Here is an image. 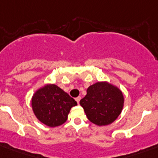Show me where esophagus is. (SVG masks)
<instances>
[{
	"label": "esophagus",
	"instance_id": "esophagus-1",
	"mask_svg": "<svg viewBox=\"0 0 158 158\" xmlns=\"http://www.w3.org/2000/svg\"><path fill=\"white\" fill-rule=\"evenodd\" d=\"M80 99H81V98H80V97H78V98H75V101L77 102V103H78V104L79 103V101H80Z\"/></svg>",
	"mask_w": 158,
	"mask_h": 158
}]
</instances>
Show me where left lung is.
I'll list each match as a JSON object with an SVG mask.
<instances>
[{
	"instance_id": "1",
	"label": "left lung",
	"mask_w": 158,
	"mask_h": 158,
	"mask_svg": "<svg viewBox=\"0 0 158 158\" xmlns=\"http://www.w3.org/2000/svg\"><path fill=\"white\" fill-rule=\"evenodd\" d=\"M87 117L95 125H110L120 115L124 96L117 87L107 82H98L89 86L86 96L80 100Z\"/></svg>"
}]
</instances>
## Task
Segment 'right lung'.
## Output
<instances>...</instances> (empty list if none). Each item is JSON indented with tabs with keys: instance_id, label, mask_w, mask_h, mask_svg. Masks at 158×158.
Here are the masks:
<instances>
[{
	"instance_id": "right-lung-1",
	"label": "right lung",
	"mask_w": 158,
	"mask_h": 158,
	"mask_svg": "<svg viewBox=\"0 0 158 158\" xmlns=\"http://www.w3.org/2000/svg\"><path fill=\"white\" fill-rule=\"evenodd\" d=\"M77 105L74 98L55 84H47L32 98L34 115L49 127L61 125L67 120L71 107Z\"/></svg>"
}]
</instances>
